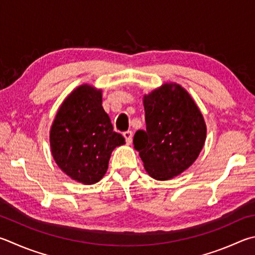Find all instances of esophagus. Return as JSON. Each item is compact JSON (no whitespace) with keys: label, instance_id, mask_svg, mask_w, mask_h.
Listing matches in <instances>:
<instances>
[{"label":"esophagus","instance_id":"esophagus-1","mask_svg":"<svg viewBox=\"0 0 255 255\" xmlns=\"http://www.w3.org/2000/svg\"><path fill=\"white\" fill-rule=\"evenodd\" d=\"M124 137L126 138L127 143H131L132 141V131L131 130H127L124 132Z\"/></svg>","mask_w":255,"mask_h":255}]
</instances>
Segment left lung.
Wrapping results in <instances>:
<instances>
[{
	"mask_svg": "<svg viewBox=\"0 0 255 255\" xmlns=\"http://www.w3.org/2000/svg\"><path fill=\"white\" fill-rule=\"evenodd\" d=\"M145 130L133 136L146 172L167 180L186 170L200 155L206 125L197 105L177 83H165L143 96Z\"/></svg>",
	"mask_w": 255,
	"mask_h": 255,
	"instance_id": "obj_1",
	"label": "left lung"
}]
</instances>
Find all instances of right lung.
<instances>
[{"label": "right lung", "mask_w": 255, "mask_h": 255, "mask_svg": "<svg viewBox=\"0 0 255 255\" xmlns=\"http://www.w3.org/2000/svg\"><path fill=\"white\" fill-rule=\"evenodd\" d=\"M125 143L103 108V94L89 85L78 87L57 113L50 130L55 163L69 177L91 185L104 177L112 152Z\"/></svg>", "instance_id": "add662e5"}]
</instances>
